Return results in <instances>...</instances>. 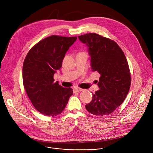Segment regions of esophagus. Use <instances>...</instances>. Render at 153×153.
<instances>
[{"mask_svg":"<svg viewBox=\"0 0 153 153\" xmlns=\"http://www.w3.org/2000/svg\"><path fill=\"white\" fill-rule=\"evenodd\" d=\"M82 91H83L82 89H81V88H78V87H75V88H74V89H73V92L74 93L79 92Z\"/></svg>","mask_w":153,"mask_h":153,"instance_id":"34e87169","label":"esophagus"}]
</instances>
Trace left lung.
<instances>
[{"label": "left lung", "mask_w": 153, "mask_h": 153, "mask_svg": "<svg viewBox=\"0 0 153 153\" xmlns=\"http://www.w3.org/2000/svg\"><path fill=\"white\" fill-rule=\"evenodd\" d=\"M89 48L91 68L100 75V90L92 94L86 110L96 116H107L123 102L129 92L131 74L125 54L113 40L96 33L78 36Z\"/></svg>", "instance_id": "8db88e82"}]
</instances>
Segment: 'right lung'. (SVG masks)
I'll list each match as a JSON object with an SVG mask.
<instances>
[{
  "instance_id": "1",
  "label": "right lung",
  "mask_w": 153,
  "mask_h": 153,
  "mask_svg": "<svg viewBox=\"0 0 153 153\" xmlns=\"http://www.w3.org/2000/svg\"><path fill=\"white\" fill-rule=\"evenodd\" d=\"M76 39V36H48L32 47L24 60V88L33 105L43 115L61 114L72 95L71 88L59 85L53 76L61 68L66 51Z\"/></svg>"
}]
</instances>
